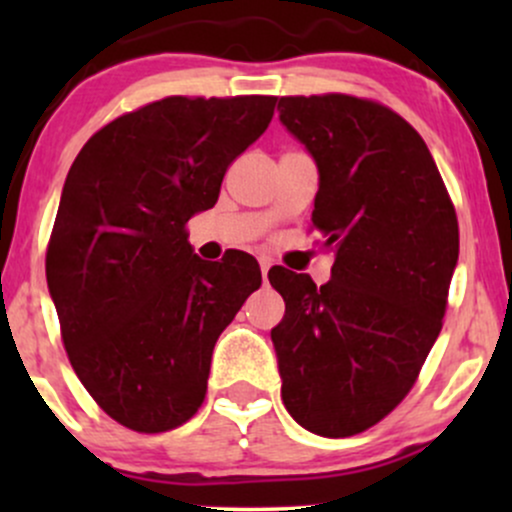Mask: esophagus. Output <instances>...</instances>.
Instances as JSON below:
<instances>
[{
  "label": "esophagus",
  "mask_w": 512,
  "mask_h": 512,
  "mask_svg": "<svg viewBox=\"0 0 512 512\" xmlns=\"http://www.w3.org/2000/svg\"><path fill=\"white\" fill-rule=\"evenodd\" d=\"M269 267H272V260L269 257H260V269H262V279H267Z\"/></svg>",
  "instance_id": "esophagus-1"
}]
</instances>
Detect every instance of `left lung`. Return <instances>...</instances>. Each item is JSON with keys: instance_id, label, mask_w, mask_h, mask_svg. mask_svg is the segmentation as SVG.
<instances>
[{"instance_id": "1", "label": "left lung", "mask_w": 512, "mask_h": 512, "mask_svg": "<svg viewBox=\"0 0 512 512\" xmlns=\"http://www.w3.org/2000/svg\"><path fill=\"white\" fill-rule=\"evenodd\" d=\"M279 120L313 156V226L334 250L320 289L269 269L286 313L272 330L281 399L310 433L354 436L402 402L443 327L457 216L424 139L354 96H289Z\"/></svg>"}]
</instances>
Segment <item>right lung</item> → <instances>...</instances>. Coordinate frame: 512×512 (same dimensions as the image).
Returning <instances> with one entry per match:
<instances>
[{
    "mask_svg": "<svg viewBox=\"0 0 512 512\" xmlns=\"http://www.w3.org/2000/svg\"><path fill=\"white\" fill-rule=\"evenodd\" d=\"M274 96H170L93 134L69 168L45 274L64 349L117 424L161 433L202 407L219 334L260 289L248 252L207 262L185 223L216 204Z\"/></svg>",
    "mask_w": 512,
    "mask_h": 512,
    "instance_id": "1",
    "label": "right lung"
}]
</instances>
